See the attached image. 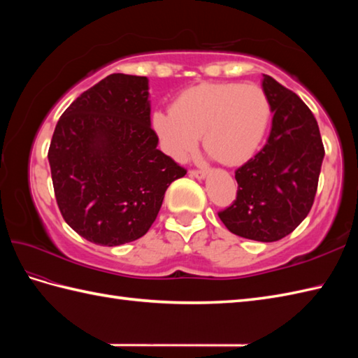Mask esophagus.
<instances>
[{"mask_svg": "<svg viewBox=\"0 0 358 358\" xmlns=\"http://www.w3.org/2000/svg\"><path fill=\"white\" fill-rule=\"evenodd\" d=\"M189 173H191V177H194V178H199V180H203V178L206 177V175H208V172L204 171V169H192V171L189 172Z\"/></svg>", "mask_w": 358, "mask_h": 358, "instance_id": "1", "label": "esophagus"}]
</instances>
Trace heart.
<instances>
[{
  "mask_svg": "<svg viewBox=\"0 0 358 358\" xmlns=\"http://www.w3.org/2000/svg\"><path fill=\"white\" fill-rule=\"evenodd\" d=\"M271 113V101L260 86L203 83L185 90L172 109L154 112L152 127L175 162L192 154L203 135L204 148L220 163L235 166L260 148Z\"/></svg>",
  "mask_w": 358,
  "mask_h": 358,
  "instance_id": "b5f03b06",
  "label": "heart"
}]
</instances>
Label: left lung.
I'll return each mask as SVG.
<instances>
[{
    "mask_svg": "<svg viewBox=\"0 0 358 358\" xmlns=\"http://www.w3.org/2000/svg\"><path fill=\"white\" fill-rule=\"evenodd\" d=\"M272 127L263 149L235 171L237 199L218 217L232 234L271 243L291 234L314 204L324 148L317 120L292 90L263 75Z\"/></svg>",
    "mask_w": 358,
    "mask_h": 358,
    "instance_id": "obj_1",
    "label": "left lung"
}]
</instances>
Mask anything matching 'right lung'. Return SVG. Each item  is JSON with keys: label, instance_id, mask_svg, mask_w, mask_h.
Listing matches in <instances>:
<instances>
[{"label": "right lung", "instance_id": "obj_1", "mask_svg": "<svg viewBox=\"0 0 358 358\" xmlns=\"http://www.w3.org/2000/svg\"><path fill=\"white\" fill-rule=\"evenodd\" d=\"M149 80L112 73L59 117L49 148L57 204L66 223L100 246L149 231L166 189L186 175L157 149Z\"/></svg>", "mask_w": 358, "mask_h": 358}]
</instances>
